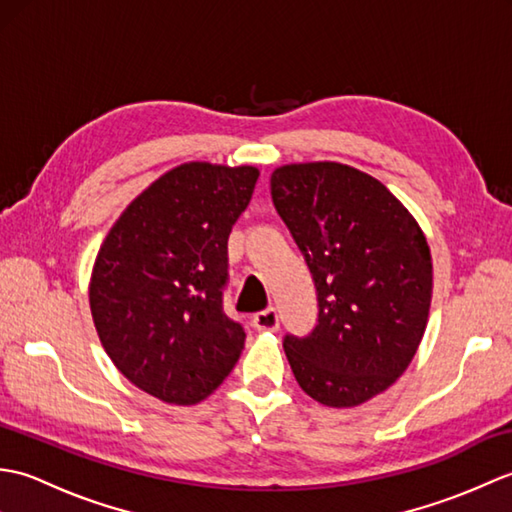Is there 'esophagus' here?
<instances>
[{
    "instance_id": "obj_1",
    "label": "esophagus",
    "mask_w": 512,
    "mask_h": 512,
    "mask_svg": "<svg viewBox=\"0 0 512 512\" xmlns=\"http://www.w3.org/2000/svg\"><path fill=\"white\" fill-rule=\"evenodd\" d=\"M253 328L264 332V330H277L279 328V314L275 308H266L262 312L253 314Z\"/></svg>"
}]
</instances>
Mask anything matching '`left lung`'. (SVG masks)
I'll use <instances>...</instances> for the list:
<instances>
[{
	"instance_id": "1",
	"label": "left lung",
	"mask_w": 512,
	"mask_h": 512,
	"mask_svg": "<svg viewBox=\"0 0 512 512\" xmlns=\"http://www.w3.org/2000/svg\"><path fill=\"white\" fill-rule=\"evenodd\" d=\"M270 195L317 290L314 328L284 336L292 374L321 405H361L396 383L422 341L427 239L385 184L339 162L279 167Z\"/></svg>"
}]
</instances>
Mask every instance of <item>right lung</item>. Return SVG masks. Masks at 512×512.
Listing matches in <instances>:
<instances>
[{
    "instance_id": "add662e5",
    "label": "right lung",
    "mask_w": 512,
    "mask_h": 512,
    "mask_svg": "<svg viewBox=\"0 0 512 512\" xmlns=\"http://www.w3.org/2000/svg\"><path fill=\"white\" fill-rule=\"evenodd\" d=\"M255 167L189 162L127 206L96 257L92 319L129 383L193 405L231 374L244 325L224 312L228 235L253 198Z\"/></svg>"
}]
</instances>
